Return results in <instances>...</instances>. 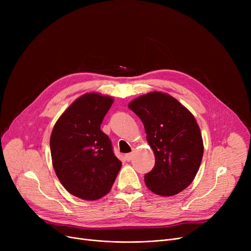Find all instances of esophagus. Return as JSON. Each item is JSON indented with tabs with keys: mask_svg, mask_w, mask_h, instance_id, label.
Returning a JSON list of instances; mask_svg holds the SVG:
<instances>
[{
	"mask_svg": "<svg viewBox=\"0 0 251 251\" xmlns=\"http://www.w3.org/2000/svg\"><path fill=\"white\" fill-rule=\"evenodd\" d=\"M132 156H133V152L126 153V154H125V160H126V161H130L131 159H132Z\"/></svg>",
	"mask_w": 251,
	"mask_h": 251,
	"instance_id": "esophagus-1",
	"label": "esophagus"
}]
</instances>
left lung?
<instances>
[{"mask_svg":"<svg viewBox=\"0 0 251 251\" xmlns=\"http://www.w3.org/2000/svg\"><path fill=\"white\" fill-rule=\"evenodd\" d=\"M144 125L155 164L144 176L148 188L173 196L194 180L203 155V141L192 113L169 94L151 91L128 104Z\"/></svg>","mask_w":251,"mask_h":251,"instance_id":"1","label":"left lung"}]
</instances>
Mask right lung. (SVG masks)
<instances>
[{"label":"right lung","mask_w":251,"mask_h":251,"mask_svg":"<svg viewBox=\"0 0 251 251\" xmlns=\"http://www.w3.org/2000/svg\"><path fill=\"white\" fill-rule=\"evenodd\" d=\"M114 99L86 92L59 117L52 128L50 148L52 167L69 193L84 201L108 194L122 167L109 136L100 130Z\"/></svg>","instance_id":"right-lung-1"}]
</instances>
